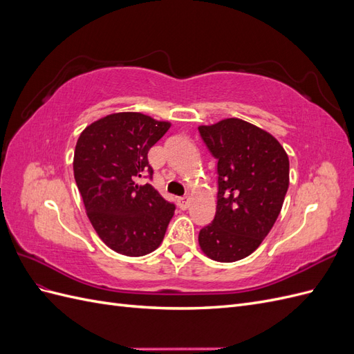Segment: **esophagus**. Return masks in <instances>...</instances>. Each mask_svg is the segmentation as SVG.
Instances as JSON below:
<instances>
[{
  "instance_id": "obj_1",
  "label": "esophagus",
  "mask_w": 354,
  "mask_h": 354,
  "mask_svg": "<svg viewBox=\"0 0 354 354\" xmlns=\"http://www.w3.org/2000/svg\"><path fill=\"white\" fill-rule=\"evenodd\" d=\"M177 202H178V207L181 209H187L189 205H190V198L189 196H181V198H178Z\"/></svg>"
}]
</instances>
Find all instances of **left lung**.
Segmentation results:
<instances>
[{
  "instance_id": "left-lung-1",
  "label": "left lung",
  "mask_w": 354,
  "mask_h": 354,
  "mask_svg": "<svg viewBox=\"0 0 354 354\" xmlns=\"http://www.w3.org/2000/svg\"><path fill=\"white\" fill-rule=\"evenodd\" d=\"M198 130L217 159V209L201 229L199 245L209 259L233 263L252 254L273 227L289 186V159L272 134L238 118Z\"/></svg>"
}]
</instances>
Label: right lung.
Masks as SVG:
<instances>
[{"mask_svg": "<svg viewBox=\"0 0 354 354\" xmlns=\"http://www.w3.org/2000/svg\"><path fill=\"white\" fill-rule=\"evenodd\" d=\"M169 122L138 112L113 113L81 133L73 156V176L87 216L111 250L142 257L162 242L176 205L151 185L147 152L169 130Z\"/></svg>", "mask_w": 354, "mask_h": 354, "instance_id": "1", "label": "right lung"}]
</instances>
